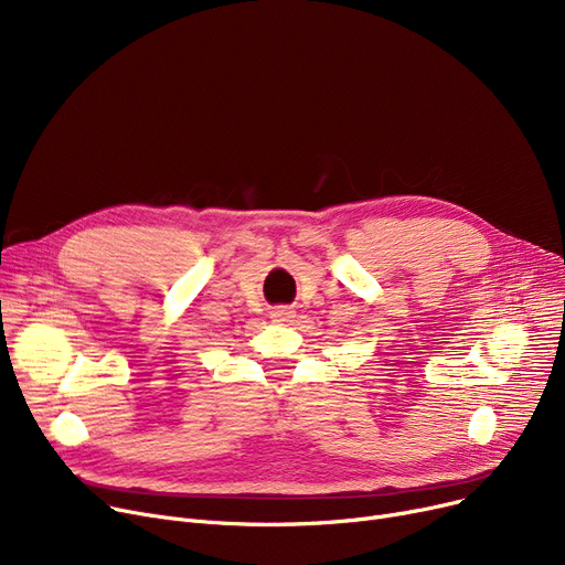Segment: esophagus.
<instances>
[{
	"instance_id": "obj_1",
	"label": "esophagus",
	"mask_w": 565,
	"mask_h": 565,
	"mask_svg": "<svg viewBox=\"0 0 565 565\" xmlns=\"http://www.w3.org/2000/svg\"><path fill=\"white\" fill-rule=\"evenodd\" d=\"M270 318L275 320V322H292V318H295V311L290 309V307H275L273 311H270Z\"/></svg>"
}]
</instances>
